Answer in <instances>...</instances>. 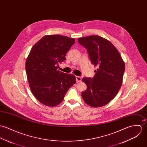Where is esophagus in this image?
I'll list each match as a JSON object with an SVG mask.
<instances>
[{"instance_id": "34e87169", "label": "esophagus", "mask_w": 147, "mask_h": 147, "mask_svg": "<svg viewBox=\"0 0 147 147\" xmlns=\"http://www.w3.org/2000/svg\"><path fill=\"white\" fill-rule=\"evenodd\" d=\"M76 81L77 82H80L82 81V77H80V76H76Z\"/></svg>"}]
</instances>
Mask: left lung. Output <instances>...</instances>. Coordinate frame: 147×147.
Returning <instances> with one entry per match:
<instances>
[{
	"label": "left lung",
	"instance_id": "left-lung-1",
	"mask_svg": "<svg viewBox=\"0 0 147 147\" xmlns=\"http://www.w3.org/2000/svg\"><path fill=\"white\" fill-rule=\"evenodd\" d=\"M78 40L87 49L91 64L97 67L92 78L82 79L87 88L82 96L92 107L104 106L114 98L122 86L125 62L114 45L102 37L90 35Z\"/></svg>",
	"mask_w": 147,
	"mask_h": 147
}]
</instances>
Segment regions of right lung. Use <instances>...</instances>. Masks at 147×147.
Wrapping results in <instances>:
<instances>
[{"instance_id":"add662e5","label":"right lung","mask_w":147,"mask_h":147,"mask_svg":"<svg viewBox=\"0 0 147 147\" xmlns=\"http://www.w3.org/2000/svg\"><path fill=\"white\" fill-rule=\"evenodd\" d=\"M75 39L60 35H46L37 42L26 61L25 69L32 92L48 107L60 104L68 90L76 82V77L57 70Z\"/></svg>"}]
</instances>
